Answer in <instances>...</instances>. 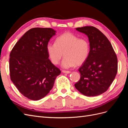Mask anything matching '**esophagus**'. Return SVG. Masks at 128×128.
<instances>
[{
	"mask_svg": "<svg viewBox=\"0 0 128 128\" xmlns=\"http://www.w3.org/2000/svg\"><path fill=\"white\" fill-rule=\"evenodd\" d=\"M62 72L66 73V74H69V73L71 72L68 71V70H62Z\"/></svg>",
	"mask_w": 128,
	"mask_h": 128,
	"instance_id": "1",
	"label": "esophagus"
}]
</instances>
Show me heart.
I'll return each instance as SVG.
<instances>
[{
  "label": "heart",
  "mask_w": 128,
  "mask_h": 128,
  "mask_svg": "<svg viewBox=\"0 0 128 128\" xmlns=\"http://www.w3.org/2000/svg\"><path fill=\"white\" fill-rule=\"evenodd\" d=\"M46 51L54 64L59 63L64 53L61 66L69 68L86 61L90 53V44L86 38H78L71 32H67L58 37L56 42H48Z\"/></svg>",
  "instance_id": "b5f03b06"
}]
</instances>
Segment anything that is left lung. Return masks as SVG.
I'll list each match as a JSON object with an SVG mask.
<instances>
[{"label":"left lung","mask_w":128,"mask_h":128,"mask_svg":"<svg viewBox=\"0 0 128 128\" xmlns=\"http://www.w3.org/2000/svg\"><path fill=\"white\" fill-rule=\"evenodd\" d=\"M76 29L88 36L90 53L78 69L80 77L75 87L86 96L102 94L108 90L116 75V55L108 38L97 28L86 26Z\"/></svg>","instance_id":"8db88e82"}]
</instances>
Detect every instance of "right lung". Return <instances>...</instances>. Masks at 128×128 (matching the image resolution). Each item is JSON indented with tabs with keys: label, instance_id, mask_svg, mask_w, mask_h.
<instances>
[{
	"label": "right lung",
	"instance_id": "obj_1",
	"mask_svg": "<svg viewBox=\"0 0 128 128\" xmlns=\"http://www.w3.org/2000/svg\"><path fill=\"white\" fill-rule=\"evenodd\" d=\"M56 32L52 28L31 29L10 53V80L19 92L30 100H38L47 95L61 73L48 59L46 51V45Z\"/></svg>",
	"mask_w": 128,
	"mask_h": 128
}]
</instances>
